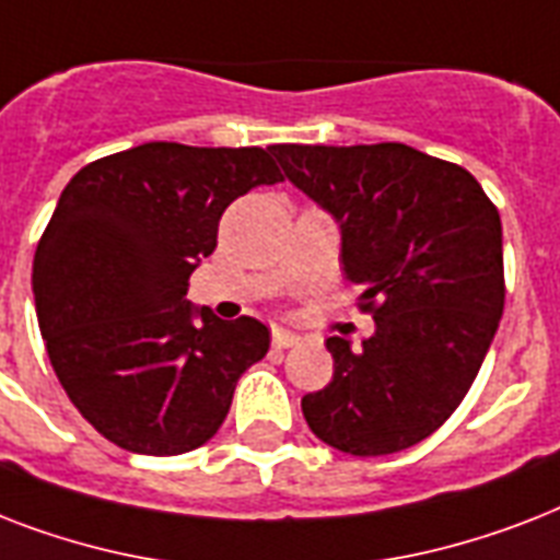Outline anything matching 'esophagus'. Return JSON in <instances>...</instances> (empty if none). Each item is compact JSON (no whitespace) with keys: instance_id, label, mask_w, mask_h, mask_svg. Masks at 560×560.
<instances>
[{"instance_id":"obj_1","label":"esophagus","mask_w":560,"mask_h":560,"mask_svg":"<svg viewBox=\"0 0 560 560\" xmlns=\"http://www.w3.org/2000/svg\"><path fill=\"white\" fill-rule=\"evenodd\" d=\"M299 334L293 331H284V328H276L272 331V349H293V346H299Z\"/></svg>"}]
</instances>
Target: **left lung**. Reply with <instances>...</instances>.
Here are the masks:
<instances>
[{
    "mask_svg": "<svg viewBox=\"0 0 560 560\" xmlns=\"http://www.w3.org/2000/svg\"><path fill=\"white\" fill-rule=\"evenodd\" d=\"M284 177L342 232V270L374 334L328 337L331 383L302 398L316 439L351 456L424 442L453 416L505 305L500 211L474 174L400 142L272 144Z\"/></svg>",
    "mask_w": 560,
    "mask_h": 560,
    "instance_id": "8db88e82",
    "label": "left lung"
}]
</instances>
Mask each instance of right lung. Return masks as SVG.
Returning <instances> with one entry per match:
<instances>
[{"instance_id": "obj_1", "label": "right lung", "mask_w": 560, "mask_h": 560, "mask_svg": "<svg viewBox=\"0 0 560 560\" xmlns=\"http://www.w3.org/2000/svg\"><path fill=\"white\" fill-rule=\"evenodd\" d=\"M264 148L148 142L69 179L34 253V305L57 381L118 447L177 456L218 433L267 325L186 299L220 214L281 183Z\"/></svg>"}]
</instances>
